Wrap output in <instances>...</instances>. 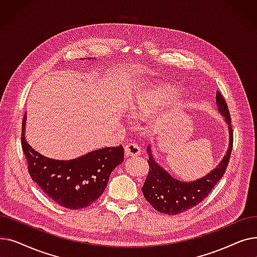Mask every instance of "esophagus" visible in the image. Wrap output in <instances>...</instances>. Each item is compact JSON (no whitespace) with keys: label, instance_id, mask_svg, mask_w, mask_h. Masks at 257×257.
Returning a JSON list of instances; mask_svg holds the SVG:
<instances>
[{"label":"esophagus","instance_id":"obj_1","mask_svg":"<svg viewBox=\"0 0 257 257\" xmlns=\"http://www.w3.org/2000/svg\"><path fill=\"white\" fill-rule=\"evenodd\" d=\"M125 153L128 156H138L141 154V147L136 143H130L125 146Z\"/></svg>","mask_w":257,"mask_h":257}]
</instances>
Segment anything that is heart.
<instances>
[{"label":"heart","instance_id":"heart-1","mask_svg":"<svg viewBox=\"0 0 257 257\" xmlns=\"http://www.w3.org/2000/svg\"><path fill=\"white\" fill-rule=\"evenodd\" d=\"M172 103H174V100L170 92L166 90L149 91L130 104V112L133 117L143 118Z\"/></svg>","mask_w":257,"mask_h":257}]
</instances>
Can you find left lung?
<instances>
[{
	"instance_id": "1",
	"label": "left lung",
	"mask_w": 257,
	"mask_h": 257,
	"mask_svg": "<svg viewBox=\"0 0 257 257\" xmlns=\"http://www.w3.org/2000/svg\"><path fill=\"white\" fill-rule=\"evenodd\" d=\"M215 99H217L218 109L225 116L228 124L230 140H229V147L226 155L215 169L208 173L206 176L191 182L181 181L175 178L156 163L150 152V147L148 148L149 173L147 175L142 191L147 201L157 211L174 215L195 207L209 195L214 185L224 176L231 156L233 131L231 127L230 112H229L223 94L219 90L217 91Z\"/></svg>"
}]
</instances>
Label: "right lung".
Here are the masks:
<instances>
[{
  "mask_svg": "<svg viewBox=\"0 0 257 257\" xmlns=\"http://www.w3.org/2000/svg\"><path fill=\"white\" fill-rule=\"evenodd\" d=\"M22 125V149L32 180L60 206L84 208L103 194L113 169L123 163V147H108L71 160H57L39 154L25 140Z\"/></svg>",
  "mask_w": 257,
  "mask_h": 257,
  "instance_id": "add662e5",
  "label": "right lung"
}]
</instances>
